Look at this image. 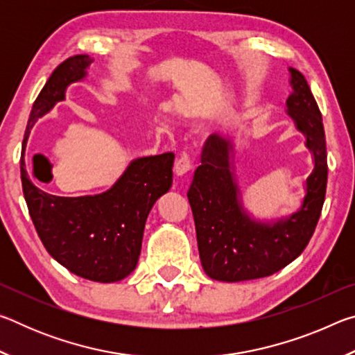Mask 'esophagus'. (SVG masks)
Wrapping results in <instances>:
<instances>
[{"label":"esophagus","mask_w":355,"mask_h":355,"mask_svg":"<svg viewBox=\"0 0 355 355\" xmlns=\"http://www.w3.org/2000/svg\"><path fill=\"white\" fill-rule=\"evenodd\" d=\"M191 169H192V163H191L189 156H188V155H182V156H180V158L177 159V163H175V173H177V175H178V177H183V175H186V173H188Z\"/></svg>","instance_id":"esophagus-1"}]
</instances>
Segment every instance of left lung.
<instances>
[{"mask_svg":"<svg viewBox=\"0 0 355 355\" xmlns=\"http://www.w3.org/2000/svg\"><path fill=\"white\" fill-rule=\"evenodd\" d=\"M286 114L305 136L315 167L305 182L297 211L261 222L245 211L233 166V144L213 135L202 150L188 191L202 268L208 277L243 282L272 275L302 254L321 216L327 186V153L322 117L307 80L290 67Z\"/></svg>","mask_w":355,"mask_h":355,"instance_id":"1","label":"left lung"}]
</instances>
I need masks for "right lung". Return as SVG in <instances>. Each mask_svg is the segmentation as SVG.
Segmentation results:
<instances>
[{
  "mask_svg": "<svg viewBox=\"0 0 355 355\" xmlns=\"http://www.w3.org/2000/svg\"><path fill=\"white\" fill-rule=\"evenodd\" d=\"M92 62L87 55L71 56L48 78L29 114L20 172L29 216L48 254L83 279L111 284L135 271L147 216L172 186L175 155L133 159L110 189L81 197H59L39 189L25 164L33 125L65 98L71 83L86 78Z\"/></svg>",
  "mask_w": 355,
  "mask_h": 355,
  "instance_id": "1",
  "label": "right lung"
}]
</instances>
